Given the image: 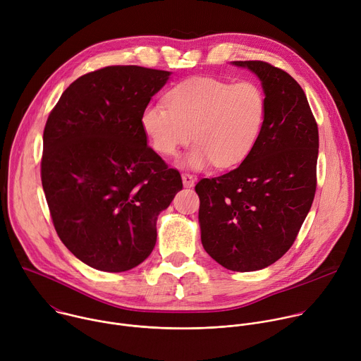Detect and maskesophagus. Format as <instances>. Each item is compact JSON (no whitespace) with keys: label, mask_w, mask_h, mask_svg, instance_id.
I'll use <instances>...</instances> for the list:
<instances>
[{"label":"esophagus","mask_w":361,"mask_h":361,"mask_svg":"<svg viewBox=\"0 0 361 361\" xmlns=\"http://www.w3.org/2000/svg\"><path fill=\"white\" fill-rule=\"evenodd\" d=\"M181 178H183V184H184V187H192V185H194V183H195L194 176H192V174H190V173H183Z\"/></svg>","instance_id":"esophagus-1"}]
</instances>
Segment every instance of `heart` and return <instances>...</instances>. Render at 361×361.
I'll return each instance as SVG.
<instances>
[{"label":"heart","mask_w":361,"mask_h":361,"mask_svg":"<svg viewBox=\"0 0 361 361\" xmlns=\"http://www.w3.org/2000/svg\"><path fill=\"white\" fill-rule=\"evenodd\" d=\"M166 101L144 109L141 127L163 157H176L194 140L184 160L190 169L241 164L259 140L266 114L264 94L250 81L191 77L176 84Z\"/></svg>","instance_id":"heart-1"}]
</instances>
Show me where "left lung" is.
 <instances>
[{"mask_svg": "<svg viewBox=\"0 0 361 361\" xmlns=\"http://www.w3.org/2000/svg\"><path fill=\"white\" fill-rule=\"evenodd\" d=\"M262 80L263 127L234 170L195 185L204 250L233 271L269 267L290 250L317 188L319 128L300 84L266 61H233Z\"/></svg>", "mask_w": 361, "mask_h": 361, "instance_id": "1", "label": "left lung"}]
</instances>
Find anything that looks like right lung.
Wrapping results in <instances>:
<instances>
[{"label":"right lung","mask_w":361,"mask_h":361,"mask_svg":"<svg viewBox=\"0 0 361 361\" xmlns=\"http://www.w3.org/2000/svg\"><path fill=\"white\" fill-rule=\"evenodd\" d=\"M170 73L109 66L77 78L51 110L41 183L64 245L87 266L134 269L157 241V217L183 188L147 145L141 114Z\"/></svg>","instance_id":"obj_1"}]
</instances>
